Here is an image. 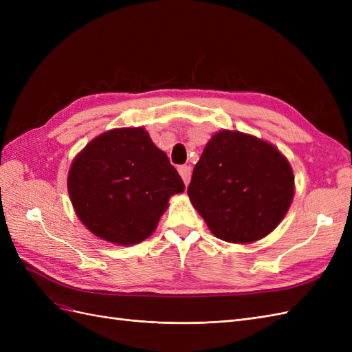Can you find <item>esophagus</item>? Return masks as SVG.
<instances>
[{
  "mask_svg": "<svg viewBox=\"0 0 352 352\" xmlns=\"http://www.w3.org/2000/svg\"><path fill=\"white\" fill-rule=\"evenodd\" d=\"M177 170H179L180 176H182L185 185H189L190 176H192V168H190V166H180Z\"/></svg>",
  "mask_w": 352,
  "mask_h": 352,
  "instance_id": "34e87169",
  "label": "esophagus"
}]
</instances>
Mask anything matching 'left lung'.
<instances>
[{
  "instance_id": "1",
  "label": "left lung",
  "mask_w": 352,
  "mask_h": 352,
  "mask_svg": "<svg viewBox=\"0 0 352 352\" xmlns=\"http://www.w3.org/2000/svg\"><path fill=\"white\" fill-rule=\"evenodd\" d=\"M295 194L294 170L270 142L238 131L211 136L188 195L214 236L252 243L278 228Z\"/></svg>"
}]
</instances>
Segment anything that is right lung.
Returning <instances> with one entry per match:
<instances>
[{
    "mask_svg": "<svg viewBox=\"0 0 352 352\" xmlns=\"http://www.w3.org/2000/svg\"><path fill=\"white\" fill-rule=\"evenodd\" d=\"M184 180L144 127L94 138L73 158L67 190L74 212L95 236L135 245L153 235Z\"/></svg>",
    "mask_w": 352,
    "mask_h": 352,
    "instance_id": "right-lung-1",
    "label": "right lung"
}]
</instances>
